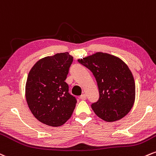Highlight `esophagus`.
<instances>
[{
  "label": "esophagus",
  "mask_w": 156,
  "mask_h": 156,
  "mask_svg": "<svg viewBox=\"0 0 156 156\" xmlns=\"http://www.w3.org/2000/svg\"><path fill=\"white\" fill-rule=\"evenodd\" d=\"M80 99H82V100H85L86 98H87V96H86V94H85V93H83V94H82L81 96H80Z\"/></svg>",
  "instance_id": "1"
}]
</instances>
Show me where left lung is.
<instances>
[{
    "instance_id": "8db88e82",
    "label": "left lung",
    "mask_w": 156,
    "mask_h": 156,
    "mask_svg": "<svg viewBox=\"0 0 156 156\" xmlns=\"http://www.w3.org/2000/svg\"><path fill=\"white\" fill-rule=\"evenodd\" d=\"M96 78L99 99L91 105L98 118L107 122L120 120L131 111L136 87L129 66L118 57L98 52L78 60Z\"/></svg>"
}]
</instances>
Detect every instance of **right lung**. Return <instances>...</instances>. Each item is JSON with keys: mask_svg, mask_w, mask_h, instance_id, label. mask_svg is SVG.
I'll return each instance as SVG.
<instances>
[{"mask_svg": "<svg viewBox=\"0 0 156 156\" xmlns=\"http://www.w3.org/2000/svg\"><path fill=\"white\" fill-rule=\"evenodd\" d=\"M72 61L69 52L57 53L38 60L29 71L25 98L32 114L42 123L58 127L72 115L77 101L65 82Z\"/></svg>", "mask_w": 156, "mask_h": 156, "instance_id": "obj_1", "label": "right lung"}]
</instances>
